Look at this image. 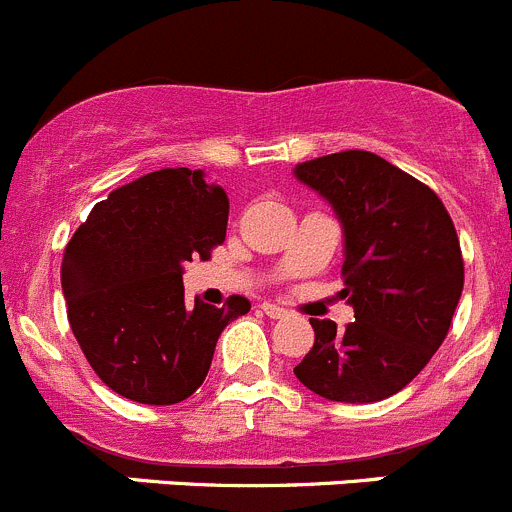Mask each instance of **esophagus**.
<instances>
[{"label":"esophagus","mask_w":512,"mask_h":512,"mask_svg":"<svg viewBox=\"0 0 512 512\" xmlns=\"http://www.w3.org/2000/svg\"><path fill=\"white\" fill-rule=\"evenodd\" d=\"M261 311H264L266 316H271V319H284V316L289 314L286 309H281V306H276V304H269V301H266V304H261Z\"/></svg>","instance_id":"obj_1"}]
</instances>
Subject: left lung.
<instances>
[{
    "instance_id": "obj_1",
    "label": "left lung",
    "mask_w": 512,
    "mask_h": 512,
    "mask_svg": "<svg viewBox=\"0 0 512 512\" xmlns=\"http://www.w3.org/2000/svg\"><path fill=\"white\" fill-rule=\"evenodd\" d=\"M344 226L342 294L354 321L309 319L314 347L296 379L334 402H379L412 382L450 332L465 284L460 238L422 180L369 150L296 165Z\"/></svg>"
}]
</instances>
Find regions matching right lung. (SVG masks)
Wrapping results in <instances>:
<instances>
[{
	"mask_svg": "<svg viewBox=\"0 0 512 512\" xmlns=\"http://www.w3.org/2000/svg\"><path fill=\"white\" fill-rule=\"evenodd\" d=\"M228 198L203 170L163 168L90 211L62 256L67 319L92 372L140 405H175L206 379L228 321L223 306L186 304L183 266L226 241Z\"/></svg>",
	"mask_w": 512,
	"mask_h": 512,
	"instance_id": "obj_1",
	"label": "right lung"
}]
</instances>
